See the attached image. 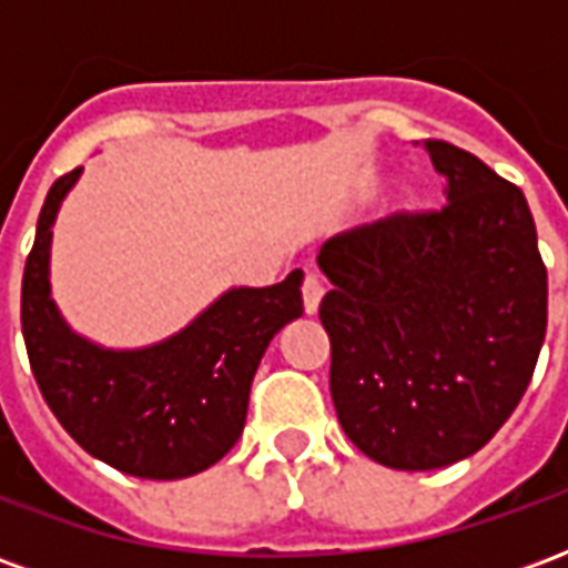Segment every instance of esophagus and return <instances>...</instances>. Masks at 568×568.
Returning a JSON list of instances; mask_svg holds the SVG:
<instances>
[{"instance_id":"1","label":"esophagus","mask_w":568,"mask_h":568,"mask_svg":"<svg viewBox=\"0 0 568 568\" xmlns=\"http://www.w3.org/2000/svg\"><path fill=\"white\" fill-rule=\"evenodd\" d=\"M322 295H325V283H322V276L307 273V280H304V310H307V313H316L322 304Z\"/></svg>"}]
</instances>
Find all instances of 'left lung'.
<instances>
[{
	"label": "left lung",
	"mask_w": 568,
	"mask_h": 568,
	"mask_svg": "<svg viewBox=\"0 0 568 568\" xmlns=\"http://www.w3.org/2000/svg\"><path fill=\"white\" fill-rule=\"evenodd\" d=\"M444 175L435 212H393L328 236L320 320L332 402L374 463L432 471L477 453L532 381L548 271L524 191L450 142H423Z\"/></svg>",
	"instance_id": "1"
}]
</instances>
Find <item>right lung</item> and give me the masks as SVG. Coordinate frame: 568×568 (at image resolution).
<instances>
[{"label": "right lung", "instance_id": "add662e5", "mask_svg": "<svg viewBox=\"0 0 568 568\" xmlns=\"http://www.w3.org/2000/svg\"><path fill=\"white\" fill-rule=\"evenodd\" d=\"M79 175L81 166L48 191L23 271L20 325L36 383L60 426L105 465L149 480L197 475L243 435L261 356L304 313V273L264 288H227L158 344H93L69 328L51 297V227Z\"/></svg>", "mask_w": 568, "mask_h": 568}]
</instances>
